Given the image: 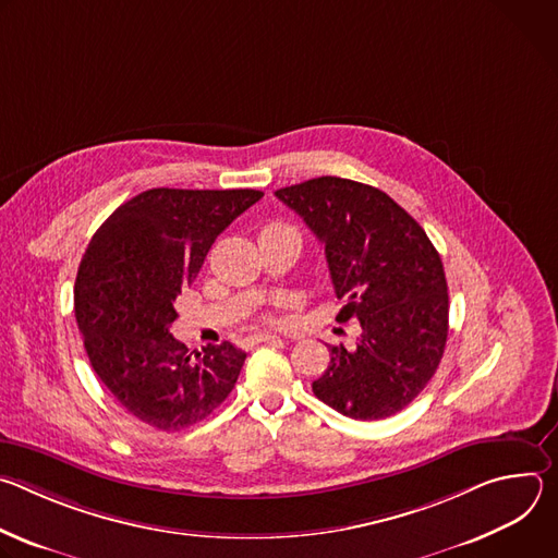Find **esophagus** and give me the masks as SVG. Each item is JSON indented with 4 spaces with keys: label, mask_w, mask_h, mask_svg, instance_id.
Segmentation results:
<instances>
[{
    "label": "esophagus",
    "mask_w": 558,
    "mask_h": 558,
    "mask_svg": "<svg viewBox=\"0 0 558 558\" xmlns=\"http://www.w3.org/2000/svg\"><path fill=\"white\" fill-rule=\"evenodd\" d=\"M254 344H280L282 340L278 336H271V333H256L250 338Z\"/></svg>",
    "instance_id": "34e87169"
}]
</instances>
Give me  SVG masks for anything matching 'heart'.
<instances>
[{
    "mask_svg": "<svg viewBox=\"0 0 558 558\" xmlns=\"http://www.w3.org/2000/svg\"><path fill=\"white\" fill-rule=\"evenodd\" d=\"M271 227H280V225H271Z\"/></svg>",
    "mask_w": 558,
    "mask_h": 558,
    "instance_id": "b5f03b06",
    "label": "heart"
}]
</instances>
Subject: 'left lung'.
Returning <instances> with one entry per match:
<instances>
[{
    "mask_svg": "<svg viewBox=\"0 0 558 558\" xmlns=\"http://www.w3.org/2000/svg\"><path fill=\"white\" fill-rule=\"evenodd\" d=\"M325 245L336 320H357L351 349L331 347L313 392L338 413L373 422L407 409L435 375L448 338V284L441 258L420 222L377 187L320 177L282 187Z\"/></svg>",
    "mask_w": 558,
    "mask_h": 558,
    "instance_id": "8db88e82",
    "label": "left lung"
}]
</instances>
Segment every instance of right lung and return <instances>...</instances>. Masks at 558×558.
Wrapping results in <instances>:
<instances>
[{
  "label": "right lung",
  "mask_w": 558,
  "mask_h": 558,
  "mask_svg": "<svg viewBox=\"0 0 558 558\" xmlns=\"http://www.w3.org/2000/svg\"><path fill=\"white\" fill-rule=\"evenodd\" d=\"M263 198L258 190H147L97 229L74 282L76 327L117 404L158 430L211 415L247 353L231 342L194 355L170 327L216 238Z\"/></svg>",
  "instance_id": "obj_1"
}]
</instances>
